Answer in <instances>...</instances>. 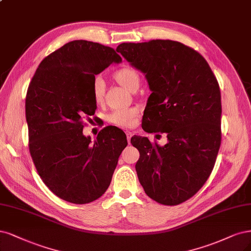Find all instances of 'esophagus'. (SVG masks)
<instances>
[{
	"label": "esophagus",
	"mask_w": 251,
	"mask_h": 251,
	"mask_svg": "<svg viewBox=\"0 0 251 251\" xmlns=\"http://www.w3.org/2000/svg\"><path fill=\"white\" fill-rule=\"evenodd\" d=\"M126 140H127V142L129 143L131 142V138H132V132H129V131H126Z\"/></svg>",
	"instance_id": "1"
}]
</instances>
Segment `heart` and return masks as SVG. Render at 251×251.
<instances>
[{
	"mask_svg": "<svg viewBox=\"0 0 251 251\" xmlns=\"http://www.w3.org/2000/svg\"><path fill=\"white\" fill-rule=\"evenodd\" d=\"M116 79L125 88L131 90L136 85H139L140 77L138 73L131 67H123L116 73ZM105 80L100 75L94 76L92 83V93L96 101L100 102L102 100L105 93ZM138 114L136 108H125L117 109L112 112L109 116V120L119 126H129L135 122V118Z\"/></svg>",
	"mask_w": 251,
	"mask_h": 251,
	"instance_id": "b5f03b06",
	"label": "heart"
}]
</instances>
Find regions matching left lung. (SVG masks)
Masks as SVG:
<instances>
[{
    "label": "left lung",
    "instance_id": "1",
    "mask_svg": "<svg viewBox=\"0 0 251 251\" xmlns=\"http://www.w3.org/2000/svg\"><path fill=\"white\" fill-rule=\"evenodd\" d=\"M145 75L151 91L142 118L148 133H166L164 146L134 136L136 163L145 193L176 205L209 178L221 143V94L217 79L196 50L174 40L125 42L116 49Z\"/></svg>",
    "mask_w": 251,
    "mask_h": 251
}]
</instances>
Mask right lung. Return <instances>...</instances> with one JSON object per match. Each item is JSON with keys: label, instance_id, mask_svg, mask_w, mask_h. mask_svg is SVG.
Segmentation results:
<instances>
[{"label": "right lung", "instance_id": "right-lung-1", "mask_svg": "<svg viewBox=\"0 0 251 251\" xmlns=\"http://www.w3.org/2000/svg\"><path fill=\"white\" fill-rule=\"evenodd\" d=\"M114 49L87 40H74L42 60L25 97L29 150L39 176L55 195L84 204L108 189L126 134L107 126L91 142L83 134V119L94 115L96 75L120 63Z\"/></svg>", "mask_w": 251, "mask_h": 251}]
</instances>
